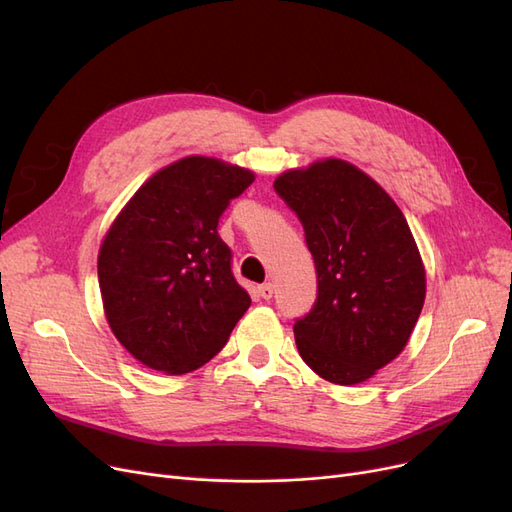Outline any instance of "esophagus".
I'll return each mask as SVG.
<instances>
[{"instance_id": "esophagus-1", "label": "esophagus", "mask_w": 512, "mask_h": 512, "mask_svg": "<svg viewBox=\"0 0 512 512\" xmlns=\"http://www.w3.org/2000/svg\"><path fill=\"white\" fill-rule=\"evenodd\" d=\"M258 294H260L262 299H271L273 297V284H262L258 288Z\"/></svg>"}]
</instances>
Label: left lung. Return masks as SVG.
<instances>
[{
	"mask_svg": "<svg viewBox=\"0 0 512 512\" xmlns=\"http://www.w3.org/2000/svg\"><path fill=\"white\" fill-rule=\"evenodd\" d=\"M275 192L297 213L318 297L294 322L301 359L333 384L369 380L406 348L425 303V267L404 213L346 160L286 170Z\"/></svg>",
	"mask_w": 512,
	"mask_h": 512,
	"instance_id": "obj_1",
	"label": "left lung"
}]
</instances>
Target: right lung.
<instances>
[{
  "instance_id": "1",
  "label": "right lung",
  "mask_w": 512,
  "mask_h": 512,
  "mask_svg": "<svg viewBox=\"0 0 512 512\" xmlns=\"http://www.w3.org/2000/svg\"><path fill=\"white\" fill-rule=\"evenodd\" d=\"M254 181L247 168L188 156L151 175L98 254L104 314L136 361L170 376L211 361L252 299L230 271L220 215Z\"/></svg>"
}]
</instances>
